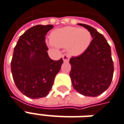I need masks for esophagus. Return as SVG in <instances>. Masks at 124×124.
I'll return each mask as SVG.
<instances>
[{
  "label": "esophagus",
  "instance_id": "obj_1",
  "mask_svg": "<svg viewBox=\"0 0 124 124\" xmlns=\"http://www.w3.org/2000/svg\"><path fill=\"white\" fill-rule=\"evenodd\" d=\"M62 59H63L64 62H69V57L68 55L64 54V55H62Z\"/></svg>",
  "mask_w": 124,
  "mask_h": 124
}]
</instances>
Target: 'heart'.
<instances>
[{"instance_id":"b5f03b06","label":"heart","mask_w":124,"mask_h":124,"mask_svg":"<svg viewBox=\"0 0 124 124\" xmlns=\"http://www.w3.org/2000/svg\"><path fill=\"white\" fill-rule=\"evenodd\" d=\"M50 45L66 47L71 55H78L87 49L91 42V34L86 29L74 27L57 29L51 33Z\"/></svg>"}]
</instances>
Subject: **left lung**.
<instances>
[{
  "mask_svg": "<svg viewBox=\"0 0 124 124\" xmlns=\"http://www.w3.org/2000/svg\"><path fill=\"white\" fill-rule=\"evenodd\" d=\"M89 31L91 42L81 55L72 57L70 77L73 88L89 97L101 95L110 86L114 66L111 49L104 36L95 29L85 24H78Z\"/></svg>",
  "mask_w": 124,
  "mask_h": 124,
  "instance_id": "8db88e82",
  "label": "left lung"
}]
</instances>
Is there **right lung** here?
I'll list each match as a JSON object with an SVG mask.
<instances>
[{"instance_id":"add662e5","label":"right lung","mask_w":124,"mask_h":124,"mask_svg":"<svg viewBox=\"0 0 124 124\" xmlns=\"http://www.w3.org/2000/svg\"><path fill=\"white\" fill-rule=\"evenodd\" d=\"M52 24L36 25L20 36L11 62L13 79L16 87L31 99L46 97L61 69L63 60L49 58L45 36Z\"/></svg>"}]
</instances>
